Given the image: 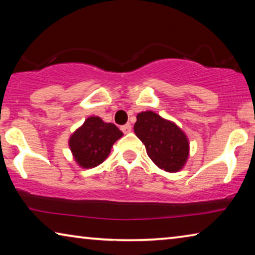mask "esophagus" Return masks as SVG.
I'll return each mask as SVG.
<instances>
[{
	"label": "esophagus",
	"instance_id": "esophagus-1",
	"mask_svg": "<svg viewBox=\"0 0 255 255\" xmlns=\"http://www.w3.org/2000/svg\"><path fill=\"white\" fill-rule=\"evenodd\" d=\"M122 130H123L124 133H129V132H130L131 131L130 124H127V125H125V126H122Z\"/></svg>",
	"mask_w": 255,
	"mask_h": 255
}]
</instances>
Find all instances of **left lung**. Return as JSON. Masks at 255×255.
<instances>
[{"label": "left lung", "mask_w": 255, "mask_h": 255, "mask_svg": "<svg viewBox=\"0 0 255 255\" xmlns=\"http://www.w3.org/2000/svg\"><path fill=\"white\" fill-rule=\"evenodd\" d=\"M133 131L159 169L171 173L183 169L189 157V139L178 125L147 110L137 115Z\"/></svg>", "instance_id": "left-lung-1"}]
</instances>
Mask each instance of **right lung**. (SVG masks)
I'll use <instances>...</instances> for the list:
<instances>
[{"mask_svg": "<svg viewBox=\"0 0 255 255\" xmlns=\"http://www.w3.org/2000/svg\"><path fill=\"white\" fill-rule=\"evenodd\" d=\"M123 135L116 125L105 123L98 116H91L72 133L68 146L81 167L92 169L109 156L112 145Z\"/></svg>", "mask_w": 255, "mask_h": 255, "instance_id": "add662e5", "label": "right lung"}]
</instances>
